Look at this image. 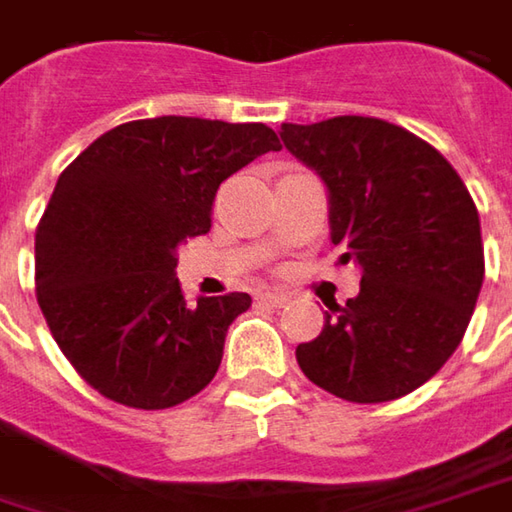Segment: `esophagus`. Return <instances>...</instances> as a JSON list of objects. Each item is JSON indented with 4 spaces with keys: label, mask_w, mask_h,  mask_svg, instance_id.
I'll use <instances>...</instances> for the list:
<instances>
[{
    "label": "esophagus",
    "mask_w": 512,
    "mask_h": 512,
    "mask_svg": "<svg viewBox=\"0 0 512 512\" xmlns=\"http://www.w3.org/2000/svg\"><path fill=\"white\" fill-rule=\"evenodd\" d=\"M257 298H260V304H269V307H284L289 301V295H284V292H260Z\"/></svg>",
    "instance_id": "1"
}]
</instances>
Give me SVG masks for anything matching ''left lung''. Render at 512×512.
Returning <instances> with one entry per match:
<instances>
[{
  "label": "left lung",
  "instance_id": "obj_1",
  "mask_svg": "<svg viewBox=\"0 0 512 512\" xmlns=\"http://www.w3.org/2000/svg\"><path fill=\"white\" fill-rule=\"evenodd\" d=\"M281 138L327 188L339 263L362 269L359 295L324 313L298 365L347 403L406 397L464 339L484 284L478 208L455 167L397 124L339 115L284 124Z\"/></svg>",
  "mask_w": 512,
  "mask_h": 512
}]
</instances>
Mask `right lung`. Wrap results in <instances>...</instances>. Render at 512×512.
Listing matches in <instances>:
<instances>
[{
    "instance_id": "obj_1",
    "label": "right lung",
    "mask_w": 512,
    "mask_h": 512,
    "mask_svg": "<svg viewBox=\"0 0 512 512\" xmlns=\"http://www.w3.org/2000/svg\"><path fill=\"white\" fill-rule=\"evenodd\" d=\"M281 150L266 124L162 115L92 141L66 167L37 226V301L54 342L106 400L170 408L223 362L246 292L185 304L176 249L208 234L217 188Z\"/></svg>"
}]
</instances>
